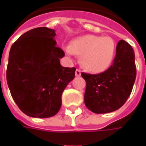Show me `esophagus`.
Returning <instances> with one entry per match:
<instances>
[{"label":"esophagus","mask_w":146,"mask_h":146,"mask_svg":"<svg viewBox=\"0 0 146 146\" xmlns=\"http://www.w3.org/2000/svg\"><path fill=\"white\" fill-rule=\"evenodd\" d=\"M75 74H76V76H80L81 75V71L80 70H76V72H75Z\"/></svg>","instance_id":"1"}]
</instances>
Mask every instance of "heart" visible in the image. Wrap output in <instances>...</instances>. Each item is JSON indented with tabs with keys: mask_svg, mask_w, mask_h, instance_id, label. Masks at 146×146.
<instances>
[{
	"mask_svg": "<svg viewBox=\"0 0 146 146\" xmlns=\"http://www.w3.org/2000/svg\"><path fill=\"white\" fill-rule=\"evenodd\" d=\"M68 55H81L82 66L89 72L98 73L106 70L113 63L116 54V43L109 36L84 35L74 39L64 47Z\"/></svg>",
	"mask_w": 146,
	"mask_h": 146,
	"instance_id": "1",
	"label": "heart"
}]
</instances>
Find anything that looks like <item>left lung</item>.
Listing matches in <instances>:
<instances>
[{
	"label": "left lung",
	"mask_w": 146,
	"mask_h": 146,
	"mask_svg": "<svg viewBox=\"0 0 146 146\" xmlns=\"http://www.w3.org/2000/svg\"><path fill=\"white\" fill-rule=\"evenodd\" d=\"M112 66L98 74L81 73L86 81L84 103L95 113L116 111L124 104L131 93L136 78L134 50L121 40L116 48Z\"/></svg>",
	"instance_id": "left-lung-1"
}]
</instances>
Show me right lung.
<instances>
[{
	"instance_id": "obj_1",
	"label": "right lung",
	"mask_w": 146,
	"mask_h": 146,
	"mask_svg": "<svg viewBox=\"0 0 146 146\" xmlns=\"http://www.w3.org/2000/svg\"><path fill=\"white\" fill-rule=\"evenodd\" d=\"M54 30L38 27L27 31L11 45L7 83L21 111L35 118L54 116L62 94L75 76L76 68L61 66L65 55L54 40Z\"/></svg>"
}]
</instances>
